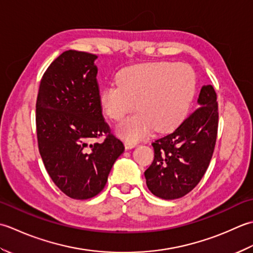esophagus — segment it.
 Segmentation results:
<instances>
[{
    "label": "esophagus",
    "mask_w": 253,
    "mask_h": 253,
    "mask_svg": "<svg viewBox=\"0 0 253 253\" xmlns=\"http://www.w3.org/2000/svg\"><path fill=\"white\" fill-rule=\"evenodd\" d=\"M137 145V142H134V141H130V140H126L125 141V146L126 149H131L133 147H135Z\"/></svg>",
    "instance_id": "obj_1"
}]
</instances>
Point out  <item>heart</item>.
Returning a JSON list of instances; mask_svg holds the SVG:
<instances>
[{
	"label": "heart",
	"mask_w": 253,
	"mask_h": 253,
	"mask_svg": "<svg viewBox=\"0 0 253 253\" xmlns=\"http://www.w3.org/2000/svg\"><path fill=\"white\" fill-rule=\"evenodd\" d=\"M195 91V74L185 63H144L126 68L118 75V84L101 90L102 110L120 121L136 102L138 111L118 126L126 140L138 141L151 132L168 131L187 116Z\"/></svg>",
	"instance_id": "heart-1"
}]
</instances>
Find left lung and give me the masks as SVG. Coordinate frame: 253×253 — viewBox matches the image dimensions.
Segmentation results:
<instances>
[{"label": "left lung", "mask_w": 253, "mask_h": 253, "mask_svg": "<svg viewBox=\"0 0 253 253\" xmlns=\"http://www.w3.org/2000/svg\"><path fill=\"white\" fill-rule=\"evenodd\" d=\"M217 97L203 85L195 109L171 133L152 143L154 161L144 176L147 188L164 200L184 197L202 179L213 156L218 126Z\"/></svg>", "instance_id": "obj_1"}]
</instances>
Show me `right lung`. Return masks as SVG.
<instances>
[{"mask_svg": "<svg viewBox=\"0 0 253 253\" xmlns=\"http://www.w3.org/2000/svg\"><path fill=\"white\" fill-rule=\"evenodd\" d=\"M97 58L64 51L44 72L36 105L38 147L44 167L56 187L75 200L99 193L113 164L125 152L102 117ZM104 132V141L91 143Z\"/></svg>", "mask_w": 253, "mask_h": 253, "instance_id": "right-lung-1", "label": "right lung"}]
</instances>
